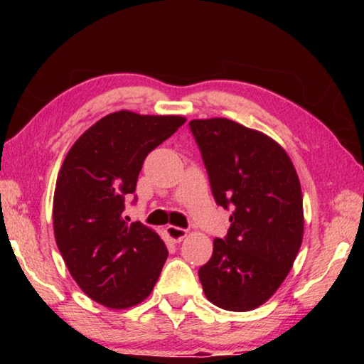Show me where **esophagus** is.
Masks as SVG:
<instances>
[{"instance_id":"esophagus-1","label":"esophagus","mask_w":364,"mask_h":364,"mask_svg":"<svg viewBox=\"0 0 364 364\" xmlns=\"http://www.w3.org/2000/svg\"><path fill=\"white\" fill-rule=\"evenodd\" d=\"M165 232H167V236L171 239L173 242H181L184 237H186L188 231L184 230V228H178V226H167V230H165Z\"/></svg>"}]
</instances>
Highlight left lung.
<instances>
[{
    "label": "left lung",
    "mask_w": 364,
    "mask_h": 364,
    "mask_svg": "<svg viewBox=\"0 0 364 364\" xmlns=\"http://www.w3.org/2000/svg\"><path fill=\"white\" fill-rule=\"evenodd\" d=\"M215 202L232 208L225 239L199 268L205 297L223 310L263 305L286 279L304 237L300 181L286 151L228 119L191 120Z\"/></svg>",
    "instance_id": "obj_1"
}]
</instances>
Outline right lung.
I'll use <instances>...</instances> for the list:
<instances>
[{"mask_svg": "<svg viewBox=\"0 0 364 364\" xmlns=\"http://www.w3.org/2000/svg\"><path fill=\"white\" fill-rule=\"evenodd\" d=\"M184 122L119 110L88 128L65 156L54 191V236L72 278L97 304L130 308L156 286L168 250L151 228L123 218L125 197L136 189L147 154Z\"/></svg>", "mask_w": 364, "mask_h": 364, "instance_id": "add662e5", "label": "right lung"}]
</instances>
